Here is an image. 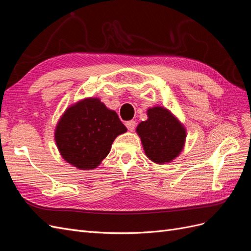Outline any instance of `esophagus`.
<instances>
[{
  "mask_svg": "<svg viewBox=\"0 0 251 251\" xmlns=\"http://www.w3.org/2000/svg\"><path fill=\"white\" fill-rule=\"evenodd\" d=\"M126 127H127V130H128V131L133 132V131L135 130V127H136V123H135L134 120H130V121H126Z\"/></svg>",
  "mask_w": 251,
  "mask_h": 251,
  "instance_id": "34e87169",
  "label": "esophagus"
}]
</instances>
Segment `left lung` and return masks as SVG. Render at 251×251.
<instances>
[{
	"label": "left lung",
	"mask_w": 251,
	"mask_h": 251,
	"mask_svg": "<svg viewBox=\"0 0 251 251\" xmlns=\"http://www.w3.org/2000/svg\"><path fill=\"white\" fill-rule=\"evenodd\" d=\"M148 116V120L137 126L144 151L156 163L171 162L184 147V127L169 110L162 107L149 109Z\"/></svg>",
	"instance_id": "8db88e82"
}]
</instances>
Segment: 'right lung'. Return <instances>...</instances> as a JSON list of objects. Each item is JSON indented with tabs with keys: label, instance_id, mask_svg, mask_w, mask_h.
Segmentation results:
<instances>
[{
	"label": "right lung",
	"instance_id": "1",
	"mask_svg": "<svg viewBox=\"0 0 251 251\" xmlns=\"http://www.w3.org/2000/svg\"><path fill=\"white\" fill-rule=\"evenodd\" d=\"M126 132L116 112L98 98H88L68 109L55 130V141L67 162L92 170L108 156L113 141Z\"/></svg>",
	"mask_w": 251,
	"mask_h": 251
}]
</instances>
